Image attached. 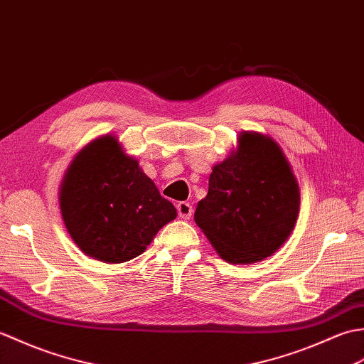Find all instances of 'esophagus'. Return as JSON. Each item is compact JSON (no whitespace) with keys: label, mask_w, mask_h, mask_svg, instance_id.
Masks as SVG:
<instances>
[{"label":"esophagus","mask_w":364,"mask_h":364,"mask_svg":"<svg viewBox=\"0 0 364 364\" xmlns=\"http://www.w3.org/2000/svg\"><path fill=\"white\" fill-rule=\"evenodd\" d=\"M177 213H179V218H182V220H190V216L193 213L191 204L179 203V204H177Z\"/></svg>","instance_id":"34e87169"}]
</instances>
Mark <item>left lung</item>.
Returning a JSON list of instances; mask_svg holds the SVG:
<instances>
[{
	"label": "left lung",
	"mask_w": 364,
	"mask_h": 364,
	"mask_svg": "<svg viewBox=\"0 0 364 364\" xmlns=\"http://www.w3.org/2000/svg\"><path fill=\"white\" fill-rule=\"evenodd\" d=\"M299 204V183L279 144L241 132L237 151L213 166L195 221L223 260L255 263L285 243Z\"/></svg>",
	"instance_id": "1"
}]
</instances>
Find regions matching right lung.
<instances>
[{
  "mask_svg": "<svg viewBox=\"0 0 364 364\" xmlns=\"http://www.w3.org/2000/svg\"><path fill=\"white\" fill-rule=\"evenodd\" d=\"M59 204L73 241L104 263L139 257L177 215L114 135L93 140L73 159Z\"/></svg>",
  "mask_w": 364,
  "mask_h": 364,
  "instance_id": "obj_1",
  "label": "right lung"
}]
</instances>
